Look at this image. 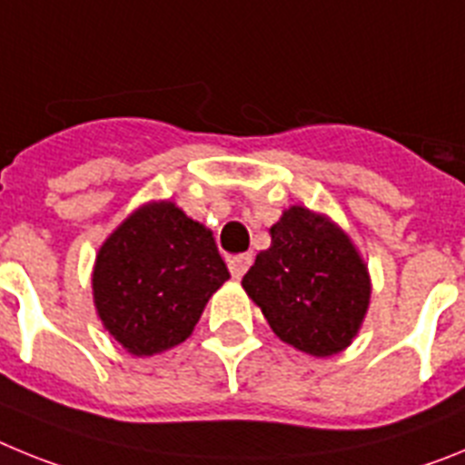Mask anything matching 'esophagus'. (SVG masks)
Returning <instances> with one entry per match:
<instances>
[{"instance_id":"1","label":"esophagus","mask_w":465,"mask_h":465,"mask_svg":"<svg viewBox=\"0 0 465 465\" xmlns=\"http://www.w3.org/2000/svg\"><path fill=\"white\" fill-rule=\"evenodd\" d=\"M252 261H253V258L249 256V253H240V256H232L228 261L230 274H232L235 279H242V277H244L246 270L252 268Z\"/></svg>"}]
</instances>
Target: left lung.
Returning a JSON list of instances; mask_svg holds the SVG:
<instances>
[{
  "instance_id": "1",
  "label": "left lung",
  "mask_w": 465,
  "mask_h": 465,
  "mask_svg": "<svg viewBox=\"0 0 465 465\" xmlns=\"http://www.w3.org/2000/svg\"><path fill=\"white\" fill-rule=\"evenodd\" d=\"M242 286L279 340L310 356L351 344L371 305V274L344 230L323 213L289 207L270 228Z\"/></svg>"
}]
</instances>
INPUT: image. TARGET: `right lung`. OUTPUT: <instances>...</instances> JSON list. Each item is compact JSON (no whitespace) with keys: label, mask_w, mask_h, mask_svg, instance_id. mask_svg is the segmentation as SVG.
Returning a JSON list of instances; mask_svg holds the SVG:
<instances>
[{"label":"right lung","mask_w":465,"mask_h":465,"mask_svg":"<svg viewBox=\"0 0 465 465\" xmlns=\"http://www.w3.org/2000/svg\"><path fill=\"white\" fill-rule=\"evenodd\" d=\"M212 230L174 203H149L118 225L94 258L93 298L106 331L133 356L182 344L228 282Z\"/></svg>","instance_id":"add662e5"}]
</instances>
